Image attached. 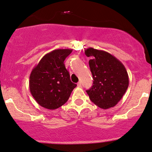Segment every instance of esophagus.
<instances>
[{"mask_svg": "<svg viewBox=\"0 0 152 152\" xmlns=\"http://www.w3.org/2000/svg\"><path fill=\"white\" fill-rule=\"evenodd\" d=\"M77 86L78 87V88H80V87H81V83H80V81L78 82L77 83Z\"/></svg>", "mask_w": 152, "mask_h": 152, "instance_id": "esophagus-1", "label": "esophagus"}]
</instances>
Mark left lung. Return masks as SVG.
Returning a JSON list of instances; mask_svg holds the SVG:
<instances>
[{"label":"left lung","mask_w":152,"mask_h":152,"mask_svg":"<svg viewBox=\"0 0 152 152\" xmlns=\"http://www.w3.org/2000/svg\"><path fill=\"white\" fill-rule=\"evenodd\" d=\"M93 77V86L86 90L90 100L101 108L115 106L129 87V76L122 62L109 53L93 48L85 50Z\"/></svg>","instance_id":"left-lung-1"}]
</instances>
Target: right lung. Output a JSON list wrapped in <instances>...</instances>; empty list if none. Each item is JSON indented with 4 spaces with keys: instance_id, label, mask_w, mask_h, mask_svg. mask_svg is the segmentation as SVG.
<instances>
[{
    "instance_id": "right-lung-1",
    "label": "right lung",
    "mask_w": 152,
    "mask_h": 152,
    "mask_svg": "<svg viewBox=\"0 0 152 152\" xmlns=\"http://www.w3.org/2000/svg\"><path fill=\"white\" fill-rule=\"evenodd\" d=\"M72 49H56L46 54L30 75L29 88L39 106L55 110L67 102L76 84L71 81L64 61Z\"/></svg>"
}]
</instances>
